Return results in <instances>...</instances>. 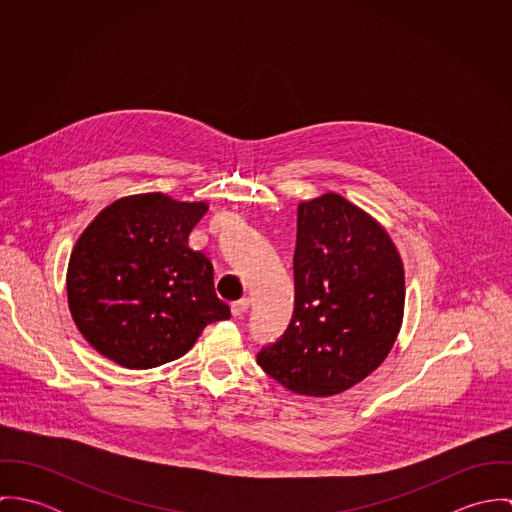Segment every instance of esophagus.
Wrapping results in <instances>:
<instances>
[{
    "instance_id": "obj_1",
    "label": "esophagus",
    "mask_w": 512,
    "mask_h": 512,
    "mask_svg": "<svg viewBox=\"0 0 512 512\" xmlns=\"http://www.w3.org/2000/svg\"><path fill=\"white\" fill-rule=\"evenodd\" d=\"M248 307H250V299H248V297H244V299H240V301H234V303L230 305L234 317H242V315L248 311Z\"/></svg>"
}]
</instances>
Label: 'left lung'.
<instances>
[{"instance_id":"1","label":"left lung","mask_w":512,"mask_h":512,"mask_svg":"<svg viewBox=\"0 0 512 512\" xmlns=\"http://www.w3.org/2000/svg\"><path fill=\"white\" fill-rule=\"evenodd\" d=\"M295 307L258 365L301 396L341 394L384 363L404 317V266L386 228L325 193L297 207Z\"/></svg>"}]
</instances>
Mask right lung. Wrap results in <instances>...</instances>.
<instances>
[{
    "instance_id": "right-lung-1",
    "label": "right lung",
    "mask_w": 512,
    "mask_h": 512,
    "mask_svg": "<svg viewBox=\"0 0 512 512\" xmlns=\"http://www.w3.org/2000/svg\"><path fill=\"white\" fill-rule=\"evenodd\" d=\"M205 201L142 193L102 209L74 244L67 297L82 337L124 368L183 357L203 329L230 317L213 264L189 248Z\"/></svg>"
}]
</instances>
